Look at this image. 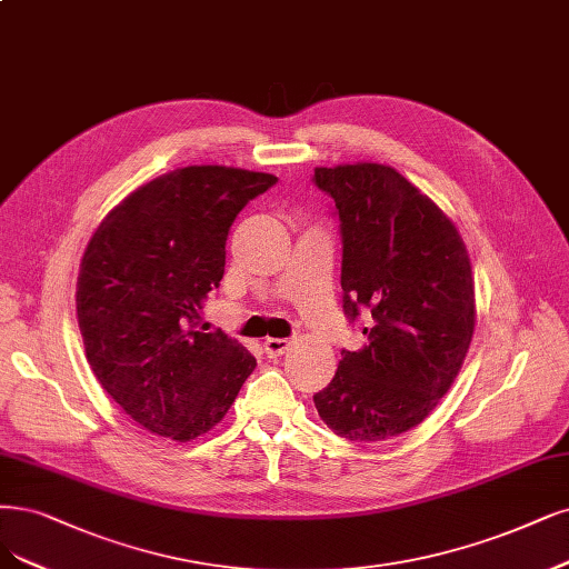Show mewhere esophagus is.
Returning <instances> with one entry per match:
<instances>
[{
  "label": "esophagus",
  "instance_id": "obj_1",
  "mask_svg": "<svg viewBox=\"0 0 569 569\" xmlns=\"http://www.w3.org/2000/svg\"><path fill=\"white\" fill-rule=\"evenodd\" d=\"M290 347V340H283V338H269L264 340V353L269 356V359H277V356L286 353Z\"/></svg>",
  "mask_w": 569,
  "mask_h": 569
}]
</instances>
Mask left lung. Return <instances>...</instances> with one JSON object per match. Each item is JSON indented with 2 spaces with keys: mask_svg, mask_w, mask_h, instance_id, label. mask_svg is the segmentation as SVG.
Listing matches in <instances>:
<instances>
[{
  "mask_svg": "<svg viewBox=\"0 0 569 569\" xmlns=\"http://www.w3.org/2000/svg\"><path fill=\"white\" fill-rule=\"evenodd\" d=\"M313 182L342 222L345 313L370 311L366 345L342 351L313 406L338 436L380 443L422 425L467 359L471 260L455 222L387 163L319 166Z\"/></svg>",
  "mask_w": 569,
  "mask_h": 569,
  "instance_id": "left-lung-1",
  "label": "left lung"
}]
</instances>
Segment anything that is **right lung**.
Wrapping results in <instances>:
<instances>
[{
    "instance_id": "add662e5",
    "label": "right lung",
    "mask_w": 569,
    "mask_h": 569,
    "mask_svg": "<svg viewBox=\"0 0 569 569\" xmlns=\"http://www.w3.org/2000/svg\"><path fill=\"white\" fill-rule=\"evenodd\" d=\"M277 178L234 166L168 171L114 206L83 250L77 319L87 361L121 410L187 443L234 403L256 359L222 330H197L224 273L241 208Z\"/></svg>"
}]
</instances>
